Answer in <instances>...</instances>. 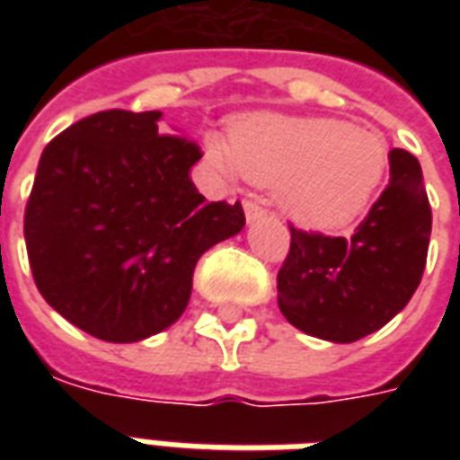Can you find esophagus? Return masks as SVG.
<instances>
[{
    "mask_svg": "<svg viewBox=\"0 0 460 460\" xmlns=\"http://www.w3.org/2000/svg\"><path fill=\"white\" fill-rule=\"evenodd\" d=\"M243 209H245V219H248V224L258 222V219H262V217L267 215V209L262 208L258 200H252V198H248V200L243 202Z\"/></svg>",
    "mask_w": 460,
    "mask_h": 460,
    "instance_id": "esophagus-1",
    "label": "esophagus"
}]
</instances>
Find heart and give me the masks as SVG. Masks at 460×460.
<instances>
[{
	"instance_id": "1",
	"label": "heart",
	"mask_w": 460,
	"mask_h": 460,
	"mask_svg": "<svg viewBox=\"0 0 460 460\" xmlns=\"http://www.w3.org/2000/svg\"><path fill=\"white\" fill-rule=\"evenodd\" d=\"M205 155L229 179L274 183L277 205L313 229L356 219L377 193L389 162V147L377 131L274 111L238 119L229 143L209 133Z\"/></svg>"
}]
</instances>
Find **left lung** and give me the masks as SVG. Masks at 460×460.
Here are the masks:
<instances>
[{
	"label": "left lung",
	"mask_w": 460,
	"mask_h": 460,
	"mask_svg": "<svg viewBox=\"0 0 460 460\" xmlns=\"http://www.w3.org/2000/svg\"><path fill=\"white\" fill-rule=\"evenodd\" d=\"M429 231L420 162L396 147L389 153V183L349 238L291 226V251L277 274L281 314L334 343L377 332L420 284Z\"/></svg>",
	"instance_id": "obj_1"
}]
</instances>
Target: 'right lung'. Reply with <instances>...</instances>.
<instances>
[{
	"instance_id": "add662e5",
	"label": "right lung",
	"mask_w": 460,
	"mask_h": 460,
	"mask_svg": "<svg viewBox=\"0 0 460 460\" xmlns=\"http://www.w3.org/2000/svg\"><path fill=\"white\" fill-rule=\"evenodd\" d=\"M162 111H97L42 150L25 208L32 279L57 313L111 343L179 320L195 262L245 226L241 202H208L190 181L200 147Z\"/></svg>"
}]
</instances>
